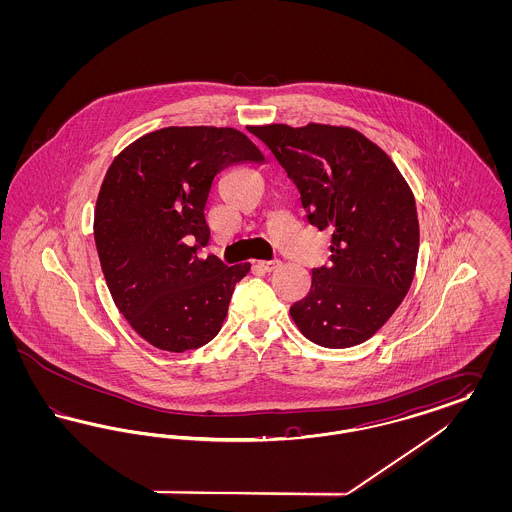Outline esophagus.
I'll use <instances>...</instances> for the list:
<instances>
[{
  "mask_svg": "<svg viewBox=\"0 0 512 512\" xmlns=\"http://www.w3.org/2000/svg\"><path fill=\"white\" fill-rule=\"evenodd\" d=\"M280 265H282V263H280L278 259H272V261H259V263H257V267L263 268L265 272H272V270H276Z\"/></svg>",
  "mask_w": 512,
  "mask_h": 512,
  "instance_id": "34e87169",
  "label": "esophagus"
}]
</instances>
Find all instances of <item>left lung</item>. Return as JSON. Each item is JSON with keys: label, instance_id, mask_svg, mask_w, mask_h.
Returning <instances> with one entry per match:
<instances>
[{"label": "left lung", "instance_id": "1", "mask_svg": "<svg viewBox=\"0 0 512 512\" xmlns=\"http://www.w3.org/2000/svg\"><path fill=\"white\" fill-rule=\"evenodd\" d=\"M288 172L307 220L332 230L330 265L290 309L301 334L343 349L372 338L401 305L418 257L413 192L390 157L345 126H253Z\"/></svg>", "mask_w": 512, "mask_h": 512}]
</instances>
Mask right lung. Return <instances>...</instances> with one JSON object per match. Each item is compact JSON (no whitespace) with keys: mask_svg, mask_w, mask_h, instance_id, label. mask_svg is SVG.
Listing matches in <instances>:
<instances>
[{"mask_svg":"<svg viewBox=\"0 0 512 512\" xmlns=\"http://www.w3.org/2000/svg\"><path fill=\"white\" fill-rule=\"evenodd\" d=\"M234 128L169 126L121 151L99 190L94 238L115 305L151 345L184 353L219 334L249 263L197 257L220 171L263 161Z\"/></svg>","mask_w":512,"mask_h":512,"instance_id":"1","label":"right lung"}]
</instances>
